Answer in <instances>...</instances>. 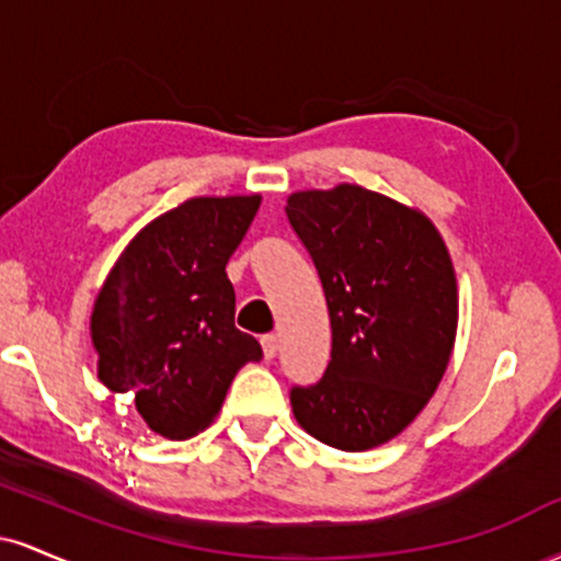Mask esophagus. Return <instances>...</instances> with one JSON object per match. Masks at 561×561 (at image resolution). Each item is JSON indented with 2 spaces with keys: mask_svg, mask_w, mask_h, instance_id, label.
Masks as SVG:
<instances>
[{
  "mask_svg": "<svg viewBox=\"0 0 561 561\" xmlns=\"http://www.w3.org/2000/svg\"><path fill=\"white\" fill-rule=\"evenodd\" d=\"M261 345H263V356L272 362V358L276 356V351H279V337H276V334H263Z\"/></svg>",
  "mask_w": 561,
  "mask_h": 561,
  "instance_id": "esophagus-1",
  "label": "esophagus"
}]
</instances>
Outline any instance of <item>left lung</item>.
<instances>
[{"label":"left lung","mask_w":561,"mask_h":561,"mask_svg":"<svg viewBox=\"0 0 561 561\" xmlns=\"http://www.w3.org/2000/svg\"><path fill=\"white\" fill-rule=\"evenodd\" d=\"M285 210L332 327L324 377L289 390L295 420L332 448L382 446L416 420L450 362L459 295L446 242L420 210L358 184L295 192Z\"/></svg>","instance_id":"1"}]
</instances>
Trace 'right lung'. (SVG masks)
<instances>
[{
	"label": "right lung",
	"mask_w": 561,
	"mask_h": 561,
	"mask_svg": "<svg viewBox=\"0 0 561 561\" xmlns=\"http://www.w3.org/2000/svg\"><path fill=\"white\" fill-rule=\"evenodd\" d=\"M259 205L261 195L186 199L126 244L96 295V375L131 392L152 433H203L237 371L263 358L259 340L234 327L227 276Z\"/></svg>",
	"instance_id": "obj_1"
}]
</instances>
